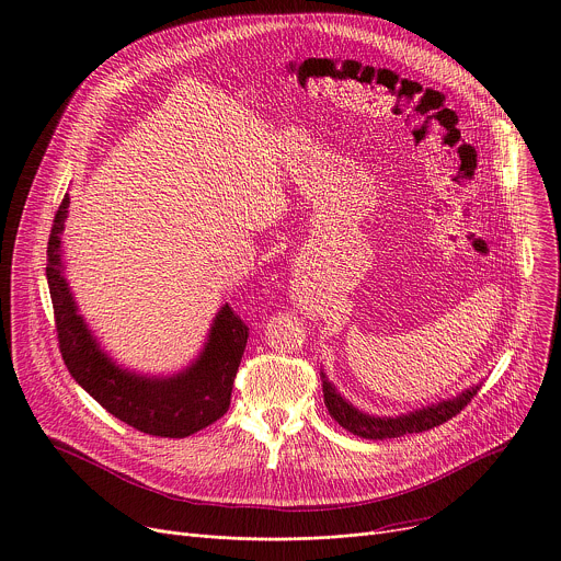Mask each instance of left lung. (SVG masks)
Here are the masks:
<instances>
[{"mask_svg": "<svg viewBox=\"0 0 561 561\" xmlns=\"http://www.w3.org/2000/svg\"><path fill=\"white\" fill-rule=\"evenodd\" d=\"M321 383H323V403L330 412V416L350 434L360 436V438H369V440H386V438H401L405 434H421L427 432L432 427H438L443 423H447L449 419H454L456 414H460L471 399L478 394L480 386H473L469 390H465L462 394L447 399L443 403L410 412V414H401V416H369L365 412H358L356 408H352L328 381V377L321 371Z\"/></svg>", "mask_w": 561, "mask_h": 561, "instance_id": "obj_1", "label": "left lung"}]
</instances>
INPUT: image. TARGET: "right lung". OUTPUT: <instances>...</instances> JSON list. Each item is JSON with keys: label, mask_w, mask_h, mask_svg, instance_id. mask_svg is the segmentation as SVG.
Returning a JSON list of instances; mask_svg holds the SVG:
<instances>
[{"label": "right lung", "mask_w": 561, "mask_h": 561, "mask_svg": "<svg viewBox=\"0 0 561 561\" xmlns=\"http://www.w3.org/2000/svg\"><path fill=\"white\" fill-rule=\"evenodd\" d=\"M68 207L66 194L48 240L46 277L59 350L72 379L112 416L149 436L184 438L222 419L247 347V323L227 304L216 314L201 356L186 369L173 377H145L123 369L92 336L64 277L61 231Z\"/></svg>", "instance_id": "1"}]
</instances>
